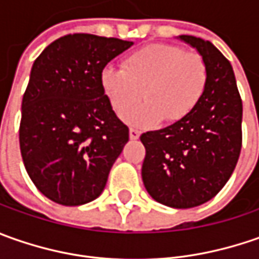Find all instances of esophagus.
Segmentation results:
<instances>
[{"instance_id":"34e87169","label":"esophagus","mask_w":259,"mask_h":259,"mask_svg":"<svg viewBox=\"0 0 259 259\" xmlns=\"http://www.w3.org/2000/svg\"><path fill=\"white\" fill-rule=\"evenodd\" d=\"M140 135H141V133H140L138 130H134V128L130 130V138H131V140H138Z\"/></svg>"}]
</instances>
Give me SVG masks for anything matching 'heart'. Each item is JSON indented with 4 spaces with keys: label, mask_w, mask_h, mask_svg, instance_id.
<instances>
[{
    "label": "heart",
    "mask_w": 259,
    "mask_h": 259,
    "mask_svg": "<svg viewBox=\"0 0 259 259\" xmlns=\"http://www.w3.org/2000/svg\"><path fill=\"white\" fill-rule=\"evenodd\" d=\"M207 85V66L199 53L165 43L145 46L128 56L124 67L108 65L101 86L116 114H122L145 94L146 102L122 115L138 128L158 125L165 118H187L202 101Z\"/></svg>",
    "instance_id": "1"
}]
</instances>
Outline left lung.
Returning <instances> with one entry per match:
<instances>
[{"instance_id":"1","label":"left lung","mask_w":259,"mask_h":259,"mask_svg":"<svg viewBox=\"0 0 259 259\" xmlns=\"http://www.w3.org/2000/svg\"><path fill=\"white\" fill-rule=\"evenodd\" d=\"M177 38L204 59L207 85L187 118L141 135V176L158 203L189 209L214 197L234 173L242 147V101L232 66L210 41L184 34Z\"/></svg>"}]
</instances>
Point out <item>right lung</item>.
I'll return each instance as SVG.
<instances>
[{"label":"right lung","mask_w":259,"mask_h":259,"mask_svg":"<svg viewBox=\"0 0 259 259\" xmlns=\"http://www.w3.org/2000/svg\"><path fill=\"white\" fill-rule=\"evenodd\" d=\"M133 45L69 34L33 63L21 104L20 150L31 182L56 203L79 206L99 197L128 143V126L112 111L101 72Z\"/></svg>","instance_id":"right-lung-1"}]
</instances>
